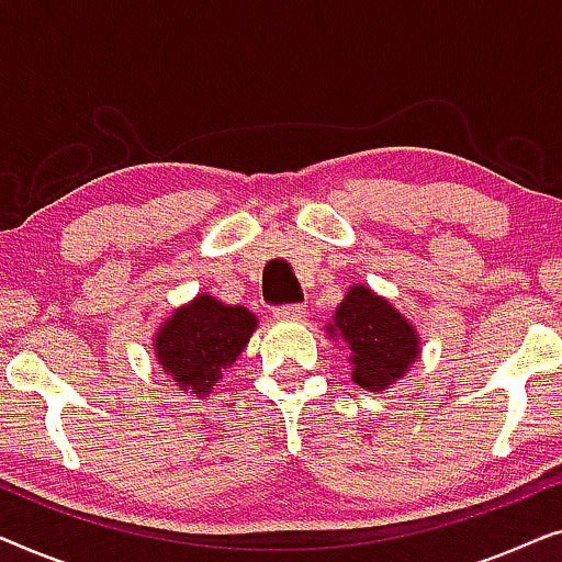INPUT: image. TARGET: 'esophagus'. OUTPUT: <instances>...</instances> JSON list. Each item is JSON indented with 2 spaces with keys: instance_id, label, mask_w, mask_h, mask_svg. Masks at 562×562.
Masks as SVG:
<instances>
[{
  "instance_id": "1",
  "label": "esophagus",
  "mask_w": 562,
  "mask_h": 562,
  "mask_svg": "<svg viewBox=\"0 0 562 562\" xmlns=\"http://www.w3.org/2000/svg\"><path fill=\"white\" fill-rule=\"evenodd\" d=\"M304 314H306L304 306L291 304V306H279V310L273 312V317L281 322H299V319H304Z\"/></svg>"
}]
</instances>
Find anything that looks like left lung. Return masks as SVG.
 Masks as SVG:
<instances>
[{
  "mask_svg": "<svg viewBox=\"0 0 562 562\" xmlns=\"http://www.w3.org/2000/svg\"><path fill=\"white\" fill-rule=\"evenodd\" d=\"M325 333L350 350L352 383L379 394L404 379L422 352L417 327L366 283H352Z\"/></svg>",
  "mask_w": 562,
  "mask_h": 562,
  "instance_id": "left-lung-1",
  "label": "left lung"
}]
</instances>
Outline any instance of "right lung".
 Listing matches in <instances>:
<instances>
[{
    "label": "right lung",
    "instance_id": "1",
    "mask_svg": "<svg viewBox=\"0 0 562 562\" xmlns=\"http://www.w3.org/2000/svg\"><path fill=\"white\" fill-rule=\"evenodd\" d=\"M258 317L248 306L196 294L176 306L153 335V356L181 394L206 398L248 348Z\"/></svg>",
    "mask_w": 562,
    "mask_h": 562
}]
</instances>
